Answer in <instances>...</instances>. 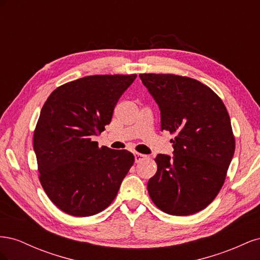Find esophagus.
<instances>
[{"instance_id":"esophagus-1","label":"esophagus","mask_w":260,"mask_h":260,"mask_svg":"<svg viewBox=\"0 0 260 260\" xmlns=\"http://www.w3.org/2000/svg\"><path fill=\"white\" fill-rule=\"evenodd\" d=\"M145 158H146V155L140 154V153H135V160H136V162H137V164H138V162H140V161L144 160Z\"/></svg>"}]
</instances>
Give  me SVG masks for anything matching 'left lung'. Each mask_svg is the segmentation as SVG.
Instances as JSON below:
<instances>
[{"mask_svg":"<svg viewBox=\"0 0 260 260\" xmlns=\"http://www.w3.org/2000/svg\"><path fill=\"white\" fill-rule=\"evenodd\" d=\"M139 77L159 107L161 131L175 135L174 156H156L148 194L169 215H193L206 208L224 183L235 149L229 114L214 91L192 78Z\"/></svg>","mask_w":260,"mask_h":260,"instance_id":"left-lung-1","label":"left lung"}]
</instances>
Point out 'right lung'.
I'll return each instance as SVG.
<instances>
[{
  "label": "right lung",
  "mask_w": 260,
  "mask_h": 260,
  "mask_svg": "<svg viewBox=\"0 0 260 260\" xmlns=\"http://www.w3.org/2000/svg\"><path fill=\"white\" fill-rule=\"evenodd\" d=\"M137 75H96L62 84L44 103L34 135L40 182L60 210L88 217L111 205L135 162L132 153L93 141L112 121Z\"/></svg>",
  "instance_id": "add662e5"
}]
</instances>
